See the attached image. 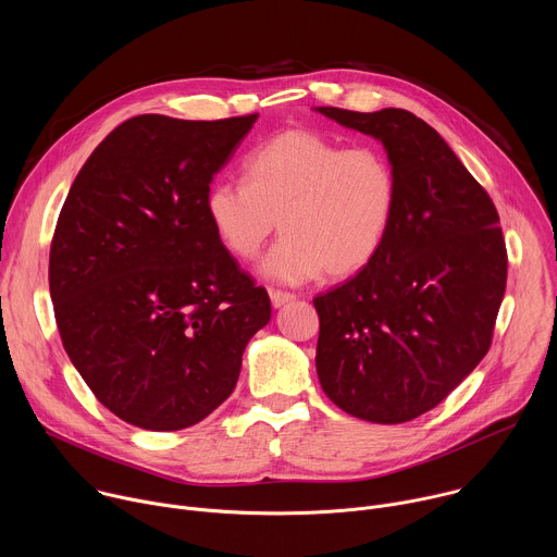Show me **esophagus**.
<instances>
[{
	"instance_id": "1",
	"label": "esophagus",
	"mask_w": 557,
	"mask_h": 557,
	"mask_svg": "<svg viewBox=\"0 0 557 557\" xmlns=\"http://www.w3.org/2000/svg\"><path fill=\"white\" fill-rule=\"evenodd\" d=\"M269 295H271V304H273V308H282V306H286V304L295 301V295H293V293H286V290H275V288H271V290H269Z\"/></svg>"
}]
</instances>
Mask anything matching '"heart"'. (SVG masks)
I'll list each match as a JSON object with an SVG mask.
<instances>
[{
	"mask_svg": "<svg viewBox=\"0 0 557 557\" xmlns=\"http://www.w3.org/2000/svg\"><path fill=\"white\" fill-rule=\"evenodd\" d=\"M398 212V178L385 152L345 148L310 128H288L245 159L243 181H219L206 195L208 221L238 260L262 262L275 282L301 284L325 271L347 277L383 251Z\"/></svg>",
	"mask_w": 557,
	"mask_h": 557,
	"instance_id": "b5f03b06",
	"label": "heart"
}]
</instances>
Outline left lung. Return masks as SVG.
<instances>
[{
  "mask_svg": "<svg viewBox=\"0 0 557 557\" xmlns=\"http://www.w3.org/2000/svg\"><path fill=\"white\" fill-rule=\"evenodd\" d=\"M317 111L381 139L398 178L383 251L312 299L319 383L354 418L409 422L435 409L492 345L507 284L498 212L442 135L411 111Z\"/></svg>",
  "mask_w": 557,
  "mask_h": 557,
  "instance_id": "1",
  "label": "left lung"
}]
</instances>
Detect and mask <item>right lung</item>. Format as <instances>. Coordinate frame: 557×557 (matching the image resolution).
Masks as SVG:
<instances>
[{"label": "right lung", "instance_id": "add662e5", "mask_svg": "<svg viewBox=\"0 0 557 557\" xmlns=\"http://www.w3.org/2000/svg\"><path fill=\"white\" fill-rule=\"evenodd\" d=\"M258 113L135 115L74 178L50 247L63 347L94 396L146 431L206 420L234 392L269 293L216 238L206 195Z\"/></svg>", "mask_w": 557, "mask_h": 557}]
</instances>
